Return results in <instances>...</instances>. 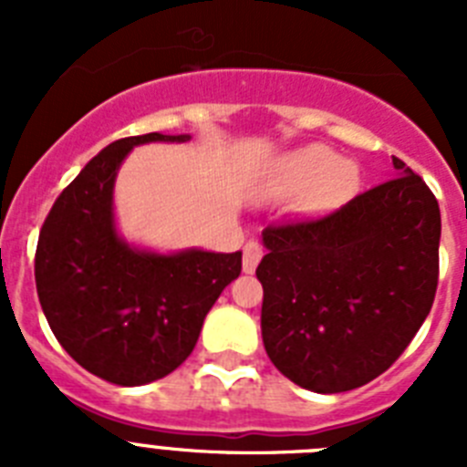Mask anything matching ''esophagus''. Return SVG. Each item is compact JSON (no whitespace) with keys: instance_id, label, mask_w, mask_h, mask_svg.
<instances>
[{"instance_id":"34e87169","label":"esophagus","mask_w":467,"mask_h":467,"mask_svg":"<svg viewBox=\"0 0 467 467\" xmlns=\"http://www.w3.org/2000/svg\"><path fill=\"white\" fill-rule=\"evenodd\" d=\"M264 254V247L262 243L257 241H247V245L243 247V274H254L257 269L259 259Z\"/></svg>"}]
</instances>
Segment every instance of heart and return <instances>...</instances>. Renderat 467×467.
I'll use <instances>...</instances> for the list:
<instances>
[{
  "instance_id": "heart-1",
  "label": "heart",
  "mask_w": 467,
  "mask_h": 467,
  "mask_svg": "<svg viewBox=\"0 0 467 467\" xmlns=\"http://www.w3.org/2000/svg\"><path fill=\"white\" fill-rule=\"evenodd\" d=\"M358 171L323 144H306L278 156L253 187L257 201H285L313 189L320 205L339 203L356 192Z\"/></svg>"
}]
</instances>
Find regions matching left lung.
<instances>
[{"label":"left lung","mask_w":467,"mask_h":467,"mask_svg":"<svg viewBox=\"0 0 467 467\" xmlns=\"http://www.w3.org/2000/svg\"><path fill=\"white\" fill-rule=\"evenodd\" d=\"M393 168V180L323 220L262 231L264 348L283 377L313 393L377 379L431 313L440 205L395 156Z\"/></svg>","instance_id":"8db88e82"}]
</instances>
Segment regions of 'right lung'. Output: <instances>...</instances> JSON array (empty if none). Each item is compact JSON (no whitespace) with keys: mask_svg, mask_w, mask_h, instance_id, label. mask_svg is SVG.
I'll list each match as a JSON object with an SVG mask.
<instances>
[{"mask_svg":"<svg viewBox=\"0 0 467 467\" xmlns=\"http://www.w3.org/2000/svg\"><path fill=\"white\" fill-rule=\"evenodd\" d=\"M189 140L147 133L107 144L41 226L35 257L41 311L74 360L117 386H144L182 365L217 296L241 275L243 253H159L119 234L114 182L130 150Z\"/></svg>","mask_w":467,"mask_h":467,"instance_id":"right-lung-1","label":"right lung"}]
</instances>
